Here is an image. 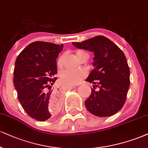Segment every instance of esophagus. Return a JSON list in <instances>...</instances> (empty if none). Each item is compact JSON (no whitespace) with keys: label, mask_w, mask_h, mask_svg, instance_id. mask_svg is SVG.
Masks as SVG:
<instances>
[{"label":"esophagus","mask_w":148,"mask_h":148,"mask_svg":"<svg viewBox=\"0 0 148 148\" xmlns=\"http://www.w3.org/2000/svg\"><path fill=\"white\" fill-rule=\"evenodd\" d=\"M74 88V86H69V88Z\"/></svg>","instance_id":"1"}]
</instances>
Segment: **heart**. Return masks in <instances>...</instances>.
Here are the masks:
<instances>
[{"label":"heart","instance_id":"heart-1","mask_svg":"<svg viewBox=\"0 0 148 148\" xmlns=\"http://www.w3.org/2000/svg\"><path fill=\"white\" fill-rule=\"evenodd\" d=\"M77 56L79 60L83 56H88L86 52L84 51H78ZM64 60V54H62L59 56L57 60V65L58 67L61 68L63 66ZM86 73L84 70H65L60 73V80L62 83L66 86H75L79 84L84 78L86 77Z\"/></svg>","mask_w":148,"mask_h":148}]
</instances>
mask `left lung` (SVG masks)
Masks as SVG:
<instances>
[{
  "mask_svg": "<svg viewBox=\"0 0 148 148\" xmlns=\"http://www.w3.org/2000/svg\"><path fill=\"white\" fill-rule=\"evenodd\" d=\"M72 44L95 55V69L86 81L92 82L93 88L98 87V90L92 88L85 101L86 108L91 114L100 117L113 115L124 105L130 86V69L124 53L103 36Z\"/></svg>",
  "mask_w": 148,
  "mask_h": 148,
  "instance_id": "left-lung-1",
  "label": "left lung"
}]
</instances>
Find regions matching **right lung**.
Wrapping results in <instances>:
<instances>
[{"label": "right lung", "instance_id": "add662e5", "mask_svg": "<svg viewBox=\"0 0 148 148\" xmlns=\"http://www.w3.org/2000/svg\"><path fill=\"white\" fill-rule=\"evenodd\" d=\"M63 45L34 42L24 49L16 58L14 84L18 98L29 116L46 121L59 109L60 100L51 88L57 78V59Z\"/></svg>", "mask_w": 148, "mask_h": 148}]
</instances>
